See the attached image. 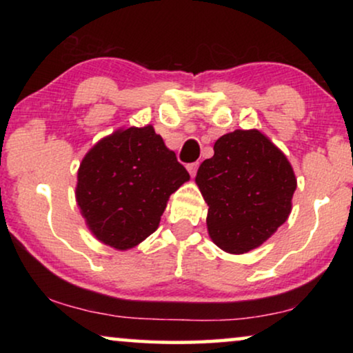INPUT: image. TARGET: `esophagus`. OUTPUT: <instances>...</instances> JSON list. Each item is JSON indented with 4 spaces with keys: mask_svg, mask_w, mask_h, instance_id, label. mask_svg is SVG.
I'll use <instances>...</instances> for the list:
<instances>
[{
    "mask_svg": "<svg viewBox=\"0 0 353 353\" xmlns=\"http://www.w3.org/2000/svg\"><path fill=\"white\" fill-rule=\"evenodd\" d=\"M186 168H188V172H190V175H191V176H194V175H196V172H197V168H199V162L188 163Z\"/></svg>",
    "mask_w": 353,
    "mask_h": 353,
    "instance_id": "1",
    "label": "esophagus"
}]
</instances>
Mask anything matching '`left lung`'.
<instances>
[{"label":"left lung","instance_id":"obj_1","mask_svg":"<svg viewBox=\"0 0 353 353\" xmlns=\"http://www.w3.org/2000/svg\"><path fill=\"white\" fill-rule=\"evenodd\" d=\"M209 205L207 230L230 254L263 244L284 221L297 188L286 156L259 130H234L214 144L196 175Z\"/></svg>","mask_w":353,"mask_h":353}]
</instances>
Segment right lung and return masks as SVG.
Wrapping results in <instances>:
<instances>
[{
  "label": "right lung",
  "mask_w": 353,
  "mask_h": 353,
  "mask_svg": "<svg viewBox=\"0 0 353 353\" xmlns=\"http://www.w3.org/2000/svg\"><path fill=\"white\" fill-rule=\"evenodd\" d=\"M188 180L152 125L130 127L103 138L83 157L77 204L96 239L127 250L157 230L168 197Z\"/></svg>",
  "instance_id": "1"
}]
</instances>
